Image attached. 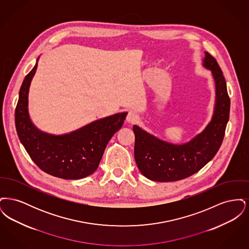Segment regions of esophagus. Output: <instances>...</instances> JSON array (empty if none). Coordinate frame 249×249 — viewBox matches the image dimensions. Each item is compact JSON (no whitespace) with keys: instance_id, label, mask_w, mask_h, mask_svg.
Instances as JSON below:
<instances>
[{"instance_id":"1","label":"esophagus","mask_w":249,"mask_h":249,"mask_svg":"<svg viewBox=\"0 0 249 249\" xmlns=\"http://www.w3.org/2000/svg\"><path fill=\"white\" fill-rule=\"evenodd\" d=\"M126 120H127V122H129V123H135V122H137V121L139 120V117H138L137 114H135L134 112H131V111H130V112L128 113V115H127Z\"/></svg>"}]
</instances>
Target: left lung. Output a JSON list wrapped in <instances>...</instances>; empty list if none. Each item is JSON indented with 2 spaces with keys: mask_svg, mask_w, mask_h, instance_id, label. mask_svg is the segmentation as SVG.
<instances>
[{
  "mask_svg": "<svg viewBox=\"0 0 249 249\" xmlns=\"http://www.w3.org/2000/svg\"><path fill=\"white\" fill-rule=\"evenodd\" d=\"M202 66L212 73L215 101L212 119L201 132L189 142L172 143L133 126L136 164L142 176L152 181L172 182L189 178L213 159L222 143L231 106L225 78L216 60L206 51Z\"/></svg>",
  "mask_w": 249,
  "mask_h": 249,
  "instance_id": "obj_1",
  "label": "left lung"
}]
</instances>
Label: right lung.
<instances>
[{
    "mask_svg": "<svg viewBox=\"0 0 249 249\" xmlns=\"http://www.w3.org/2000/svg\"><path fill=\"white\" fill-rule=\"evenodd\" d=\"M34 69L24 78L15 112L18 138L42 171L62 179H81L97 170L107 143L122 127L127 112L95 120L69 133L55 135L39 130L29 114V90Z\"/></svg>",
    "mask_w": 249,
    "mask_h": 249,
    "instance_id": "right-lung-1",
    "label": "right lung"
}]
</instances>
